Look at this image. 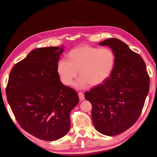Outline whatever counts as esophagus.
I'll list each match as a JSON object with an SVG mask.
<instances>
[{
  "instance_id": "obj_1",
  "label": "esophagus",
  "mask_w": 157,
  "mask_h": 157,
  "mask_svg": "<svg viewBox=\"0 0 157 157\" xmlns=\"http://www.w3.org/2000/svg\"><path fill=\"white\" fill-rule=\"evenodd\" d=\"M78 97H79L80 100V101L84 100V94L82 92H78Z\"/></svg>"
}]
</instances>
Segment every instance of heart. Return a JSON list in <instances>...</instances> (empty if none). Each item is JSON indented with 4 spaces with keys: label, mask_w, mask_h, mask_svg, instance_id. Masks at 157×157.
Wrapping results in <instances>:
<instances>
[{
    "label": "heart",
    "mask_w": 157,
    "mask_h": 157,
    "mask_svg": "<svg viewBox=\"0 0 157 157\" xmlns=\"http://www.w3.org/2000/svg\"><path fill=\"white\" fill-rule=\"evenodd\" d=\"M115 63V56L111 49L82 45L71 50L68 59L59 60L58 71L61 81L70 86L77 78L79 71L81 77L75 86L82 89L89 84L96 86L105 82L111 75Z\"/></svg>",
    "instance_id": "obj_1"
}]
</instances>
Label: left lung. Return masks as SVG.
<instances>
[{
  "instance_id": "obj_1",
  "label": "left lung",
  "mask_w": 157,
  "mask_h": 157,
  "mask_svg": "<svg viewBox=\"0 0 157 157\" xmlns=\"http://www.w3.org/2000/svg\"><path fill=\"white\" fill-rule=\"evenodd\" d=\"M115 56L112 73L105 82L85 93L92 103V118L96 130L113 136L125 132L140 117L149 90V76L144 59L118 39L99 42Z\"/></svg>"
}]
</instances>
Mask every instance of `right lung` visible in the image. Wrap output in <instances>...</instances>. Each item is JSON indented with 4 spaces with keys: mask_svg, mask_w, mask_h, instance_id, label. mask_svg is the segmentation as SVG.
<instances>
[{
    "mask_svg": "<svg viewBox=\"0 0 157 157\" xmlns=\"http://www.w3.org/2000/svg\"><path fill=\"white\" fill-rule=\"evenodd\" d=\"M59 47L39 48L12 69L6 88L8 102L23 130L37 138L55 141L67 134L70 113L79 98L60 82Z\"/></svg>",
    "mask_w": 157,
    "mask_h": 157,
    "instance_id": "add662e5",
    "label": "right lung"
}]
</instances>
